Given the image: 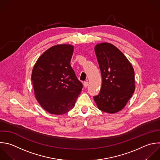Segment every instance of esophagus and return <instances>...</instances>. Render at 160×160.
Returning <instances> with one entry per match:
<instances>
[{
  "mask_svg": "<svg viewBox=\"0 0 160 160\" xmlns=\"http://www.w3.org/2000/svg\"><path fill=\"white\" fill-rule=\"evenodd\" d=\"M83 85H84V88H87L88 86V81H84L83 82Z\"/></svg>",
  "mask_w": 160,
  "mask_h": 160,
  "instance_id": "esophagus-1",
  "label": "esophagus"
}]
</instances>
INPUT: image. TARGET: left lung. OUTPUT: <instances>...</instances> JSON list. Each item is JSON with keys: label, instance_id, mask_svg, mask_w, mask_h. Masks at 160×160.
<instances>
[{"label": "left lung", "instance_id": "1", "mask_svg": "<svg viewBox=\"0 0 160 160\" xmlns=\"http://www.w3.org/2000/svg\"><path fill=\"white\" fill-rule=\"evenodd\" d=\"M100 68L102 85L94 100L98 108L108 113L121 111L135 89L134 71L125 56L114 46L101 43L94 48Z\"/></svg>", "mask_w": 160, "mask_h": 160}]
</instances>
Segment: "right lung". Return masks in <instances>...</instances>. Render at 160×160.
<instances>
[{
	"instance_id": "obj_1",
	"label": "right lung",
	"mask_w": 160,
	"mask_h": 160,
	"mask_svg": "<svg viewBox=\"0 0 160 160\" xmlns=\"http://www.w3.org/2000/svg\"><path fill=\"white\" fill-rule=\"evenodd\" d=\"M73 51L71 45L54 46L34 66L31 80L36 99L51 114H62L72 109L83 87L70 64Z\"/></svg>"
}]
</instances>
